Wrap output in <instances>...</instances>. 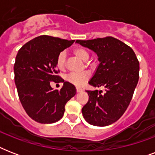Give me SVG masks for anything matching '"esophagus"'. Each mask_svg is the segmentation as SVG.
I'll use <instances>...</instances> for the list:
<instances>
[{"label": "esophagus", "instance_id": "1", "mask_svg": "<svg viewBox=\"0 0 155 155\" xmlns=\"http://www.w3.org/2000/svg\"><path fill=\"white\" fill-rule=\"evenodd\" d=\"M76 92H82V89H81V88H80V87H76Z\"/></svg>", "mask_w": 155, "mask_h": 155}]
</instances>
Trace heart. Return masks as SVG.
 I'll return each instance as SVG.
<instances>
[{
    "label": "heart",
    "instance_id": "obj_1",
    "mask_svg": "<svg viewBox=\"0 0 155 155\" xmlns=\"http://www.w3.org/2000/svg\"><path fill=\"white\" fill-rule=\"evenodd\" d=\"M73 54L78 58H80L82 61H87L89 58V52L84 47H75L73 49ZM56 66L59 70H64L66 68V53L62 51L58 54L57 59H56ZM90 78V75L87 72L84 73H71L70 75H68L67 80L72 84L80 87L87 82Z\"/></svg>",
    "mask_w": 155,
    "mask_h": 155
}]
</instances>
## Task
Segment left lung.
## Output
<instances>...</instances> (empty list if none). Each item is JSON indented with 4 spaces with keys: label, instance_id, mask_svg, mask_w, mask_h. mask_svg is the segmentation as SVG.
Wrapping results in <instances>:
<instances>
[{
    "label": "left lung",
    "instance_id": "obj_1",
    "mask_svg": "<svg viewBox=\"0 0 155 155\" xmlns=\"http://www.w3.org/2000/svg\"><path fill=\"white\" fill-rule=\"evenodd\" d=\"M77 43L97 53L100 64L88 82L102 91H86L88 101L82 108L90 125L106 126L124 114L132 100L139 79V62L130 47L113 37L77 40Z\"/></svg>",
    "mask_w": 155,
    "mask_h": 155
}]
</instances>
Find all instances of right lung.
<instances>
[{"label": "right lung", "instance_id": "add662e5", "mask_svg": "<svg viewBox=\"0 0 155 155\" xmlns=\"http://www.w3.org/2000/svg\"><path fill=\"white\" fill-rule=\"evenodd\" d=\"M75 40L42 35L26 42L16 56L14 81L23 108L34 120L51 124L63 117L65 104L76 93L72 84L58 75V54ZM64 83L60 90H54L50 81Z\"/></svg>", "mask_w": 155, "mask_h": 155}]
</instances>
